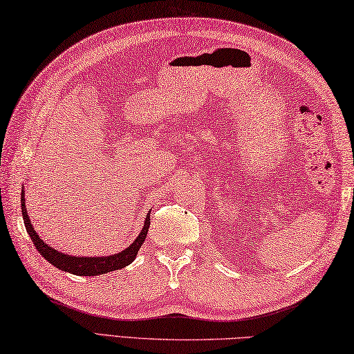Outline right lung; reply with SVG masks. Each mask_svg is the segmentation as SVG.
Masks as SVG:
<instances>
[{
    "label": "right lung",
    "instance_id": "right-lung-1",
    "mask_svg": "<svg viewBox=\"0 0 354 354\" xmlns=\"http://www.w3.org/2000/svg\"><path fill=\"white\" fill-rule=\"evenodd\" d=\"M24 194H26L24 189H22V194H21L22 219H24V225L30 239H32L36 250L39 251V254L45 260L51 263L53 266H56L57 269L65 270V272H70L73 275H80V277H95V275L111 272V270H118L122 268H126L127 265H131V263L135 260V257H137L141 245L145 243L146 240L149 225H150V213L146 214L145 225H142L137 239H135L129 246L124 248L123 251L112 255H103V257H97V255L95 257H76V255L64 254L45 243L44 240L37 236V232L35 231L32 222H30V217L27 214Z\"/></svg>",
    "mask_w": 354,
    "mask_h": 354
}]
</instances>
